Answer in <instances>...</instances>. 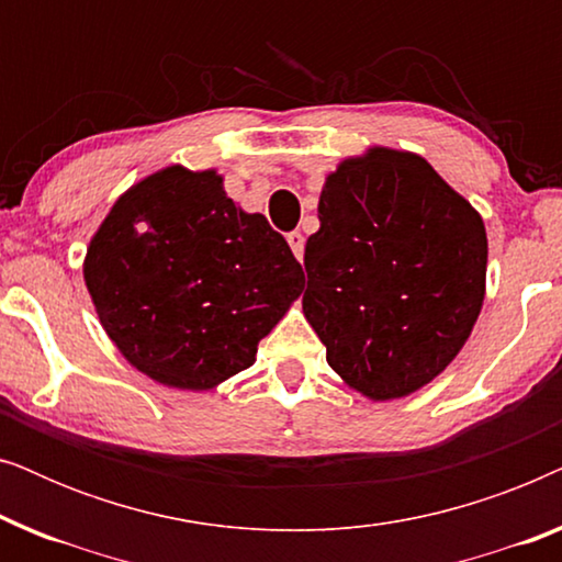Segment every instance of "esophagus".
<instances>
[{"mask_svg": "<svg viewBox=\"0 0 562 562\" xmlns=\"http://www.w3.org/2000/svg\"><path fill=\"white\" fill-rule=\"evenodd\" d=\"M286 240L291 245V250H294L296 260H302L304 258V235L302 233H289Z\"/></svg>", "mask_w": 562, "mask_h": 562, "instance_id": "esophagus-1", "label": "esophagus"}]
</instances>
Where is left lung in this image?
<instances>
[{"label": "left lung", "mask_w": 562, "mask_h": 562, "mask_svg": "<svg viewBox=\"0 0 562 562\" xmlns=\"http://www.w3.org/2000/svg\"><path fill=\"white\" fill-rule=\"evenodd\" d=\"M317 217L302 306L329 368L373 402L427 386L486 296L481 214L417 153L375 145L327 176Z\"/></svg>", "instance_id": "1"}]
</instances>
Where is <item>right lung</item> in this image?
Listing matches in <instances>:
<instances>
[{"label":"right lung","mask_w":562,"mask_h":562,"mask_svg":"<svg viewBox=\"0 0 562 562\" xmlns=\"http://www.w3.org/2000/svg\"><path fill=\"white\" fill-rule=\"evenodd\" d=\"M83 281L130 366L168 389L210 391L256 363L304 273L214 168L168 166L114 202L87 248Z\"/></svg>","instance_id":"1"}]
</instances>
